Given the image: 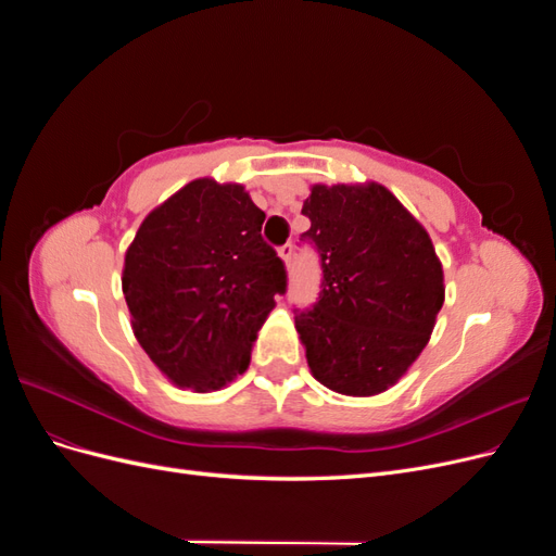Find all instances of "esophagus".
I'll list each match as a JSON object with an SVG mask.
<instances>
[{"label":"esophagus","mask_w":556,"mask_h":556,"mask_svg":"<svg viewBox=\"0 0 556 556\" xmlns=\"http://www.w3.org/2000/svg\"><path fill=\"white\" fill-rule=\"evenodd\" d=\"M292 252H294V248H292V243H285L280 250H278V255H280V260L290 266V262H292Z\"/></svg>","instance_id":"1"}]
</instances>
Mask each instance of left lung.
Masks as SVG:
<instances>
[{
    "instance_id": "1",
    "label": "left lung",
    "mask_w": 556,
    "mask_h": 556,
    "mask_svg": "<svg viewBox=\"0 0 556 556\" xmlns=\"http://www.w3.org/2000/svg\"><path fill=\"white\" fill-rule=\"evenodd\" d=\"M301 213L323 260V292L294 317L311 374L331 392L376 396L427 348L445 301L443 264L380 182H317Z\"/></svg>"
}]
</instances>
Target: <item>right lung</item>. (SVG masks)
Wrapping results in <instances>:
<instances>
[{
    "mask_svg": "<svg viewBox=\"0 0 556 556\" xmlns=\"http://www.w3.org/2000/svg\"><path fill=\"white\" fill-rule=\"evenodd\" d=\"M239 182L197 178L146 215L125 252L123 294L146 355L180 390H223L288 276Z\"/></svg>",
    "mask_w": 556,
    "mask_h": 556,
    "instance_id": "right-lung-1",
    "label": "right lung"
}]
</instances>
